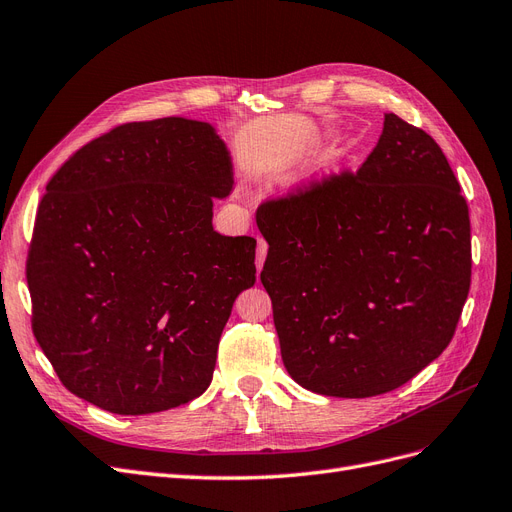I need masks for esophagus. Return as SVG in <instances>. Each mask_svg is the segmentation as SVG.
<instances>
[{"label":"esophagus","instance_id":"34e87169","mask_svg":"<svg viewBox=\"0 0 512 512\" xmlns=\"http://www.w3.org/2000/svg\"><path fill=\"white\" fill-rule=\"evenodd\" d=\"M267 252H269V243L264 239H258V245H256V269L258 271L262 269L264 258H267Z\"/></svg>","mask_w":512,"mask_h":512}]
</instances>
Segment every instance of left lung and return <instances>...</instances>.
<instances>
[{"label": "left lung", "instance_id": "left-lung-1", "mask_svg": "<svg viewBox=\"0 0 512 512\" xmlns=\"http://www.w3.org/2000/svg\"><path fill=\"white\" fill-rule=\"evenodd\" d=\"M281 360L305 390L392 392L451 343L470 290L468 203L434 139L396 114L358 171L256 209Z\"/></svg>", "mask_w": 512, "mask_h": 512}]
</instances>
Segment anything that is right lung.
<instances>
[{
    "mask_svg": "<svg viewBox=\"0 0 512 512\" xmlns=\"http://www.w3.org/2000/svg\"><path fill=\"white\" fill-rule=\"evenodd\" d=\"M231 158L199 120L125 122L46 184L27 254L31 328L69 392L116 415L201 396L256 239L214 231Z\"/></svg>",
    "mask_w": 512,
    "mask_h": 512,
    "instance_id": "right-lung-1",
    "label": "right lung"
}]
</instances>
